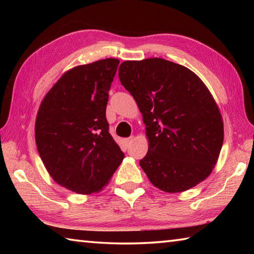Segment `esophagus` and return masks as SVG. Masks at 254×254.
Returning <instances> with one entry per match:
<instances>
[{
  "label": "esophagus",
  "mask_w": 254,
  "mask_h": 254,
  "mask_svg": "<svg viewBox=\"0 0 254 254\" xmlns=\"http://www.w3.org/2000/svg\"><path fill=\"white\" fill-rule=\"evenodd\" d=\"M132 140H133V136H130V137H127V139H124L123 140V142H124V144H126V147H128V145L131 144V142H132Z\"/></svg>",
  "instance_id": "obj_1"
}]
</instances>
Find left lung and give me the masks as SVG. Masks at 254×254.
<instances>
[{
	"mask_svg": "<svg viewBox=\"0 0 254 254\" xmlns=\"http://www.w3.org/2000/svg\"><path fill=\"white\" fill-rule=\"evenodd\" d=\"M121 84L142 113L149 149L140 166L153 186L180 192L212 173L224 128L208 88L185 66L162 58L127 60Z\"/></svg>",
	"mask_w": 254,
	"mask_h": 254,
	"instance_id": "8db88e82",
	"label": "left lung"
}]
</instances>
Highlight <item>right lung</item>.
I'll return each instance as SVG.
<instances>
[{
  "mask_svg": "<svg viewBox=\"0 0 254 254\" xmlns=\"http://www.w3.org/2000/svg\"><path fill=\"white\" fill-rule=\"evenodd\" d=\"M119 64L107 58L66 71L38 111L41 160L56 183L78 194L100 191L124 158L105 115Z\"/></svg>",
  "mask_w": 254,
  "mask_h": 254,
  "instance_id": "add662e5",
  "label": "right lung"
}]
</instances>
